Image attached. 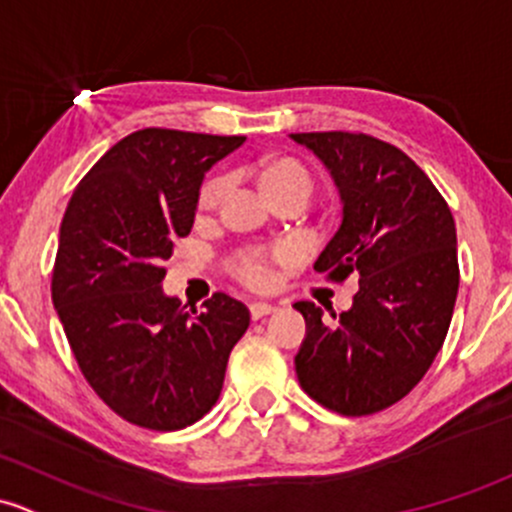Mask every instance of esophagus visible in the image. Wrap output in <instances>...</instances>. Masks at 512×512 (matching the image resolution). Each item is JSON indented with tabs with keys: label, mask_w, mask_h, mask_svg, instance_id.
Returning a JSON list of instances; mask_svg holds the SVG:
<instances>
[{
	"label": "esophagus",
	"mask_w": 512,
	"mask_h": 512,
	"mask_svg": "<svg viewBox=\"0 0 512 512\" xmlns=\"http://www.w3.org/2000/svg\"><path fill=\"white\" fill-rule=\"evenodd\" d=\"M274 311H277V306L274 304H267V301H252L250 304V316L252 319H262V316H270V314H274Z\"/></svg>",
	"instance_id": "1"
}]
</instances>
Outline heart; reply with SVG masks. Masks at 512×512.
<instances>
[{
  "label": "heart",
  "mask_w": 512,
  "mask_h": 512,
  "mask_svg": "<svg viewBox=\"0 0 512 512\" xmlns=\"http://www.w3.org/2000/svg\"><path fill=\"white\" fill-rule=\"evenodd\" d=\"M260 184L267 196L277 198L287 191L311 193V171L294 157H270L260 164ZM225 191H228V179L220 174L203 181L198 191V211L211 213L223 203ZM292 257L289 247H277V250H245L233 257L230 272L240 279L242 284L252 289H267L274 284V265Z\"/></svg>",
  "instance_id": "b5f03b06"
}]
</instances>
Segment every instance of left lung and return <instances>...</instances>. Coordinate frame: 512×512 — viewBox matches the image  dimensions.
Here are the masks:
<instances>
[{"instance_id":"1","label":"left lung","mask_w":512,"mask_h":512,"mask_svg":"<svg viewBox=\"0 0 512 512\" xmlns=\"http://www.w3.org/2000/svg\"><path fill=\"white\" fill-rule=\"evenodd\" d=\"M336 181L343 220L316 272L358 277L353 306L326 324L297 301L306 338L299 385L331 412L375 414L400 402L437 358L459 292L456 225L444 196L402 149L363 132H299Z\"/></svg>"}]
</instances>
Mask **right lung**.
<instances>
[{
  "label": "right lung",
  "instance_id": "right-lung-1",
  "mask_svg": "<svg viewBox=\"0 0 512 512\" xmlns=\"http://www.w3.org/2000/svg\"><path fill=\"white\" fill-rule=\"evenodd\" d=\"M242 142L139 129L83 176L63 215L53 306L80 373L137 427L174 432L198 422L250 326L247 306L228 294L186 311L161 289L174 240L193 228L203 176Z\"/></svg>",
  "mask_w": 512,
  "mask_h": 512
}]
</instances>
